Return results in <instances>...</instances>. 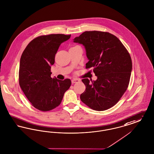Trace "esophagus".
<instances>
[{
    "label": "esophagus",
    "mask_w": 154,
    "mask_h": 154,
    "mask_svg": "<svg viewBox=\"0 0 154 154\" xmlns=\"http://www.w3.org/2000/svg\"><path fill=\"white\" fill-rule=\"evenodd\" d=\"M72 83H78L79 82H80L79 79H76V78H73V79H72Z\"/></svg>",
    "instance_id": "34e87169"
}]
</instances>
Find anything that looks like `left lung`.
I'll use <instances>...</instances> for the list:
<instances>
[{
	"instance_id": "left-lung-1",
	"label": "left lung",
	"mask_w": 154,
	"mask_h": 154,
	"mask_svg": "<svg viewBox=\"0 0 154 154\" xmlns=\"http://www.w3.org/2000/svg\"><path fill=\"white\" fill-rule=\"evenodd\" d=\"M82 44L89 61L86 68L93 69L97 80L82 81L86 90L81 101L96 111H105L115 105L128 89L132 62L128 50L112 34L86 31L73 39Z\"/></svg>"
}]
</instances>
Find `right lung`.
Returning a JSON list of instances; mask_svg holds the SVG:
<instances>
[{"label": "right lung", "mask_w": 154, "mask_h": 154, "mask_svg": "<svg viewBox=\"0 0 154 154\" xmlns=\"http://www.w3.org/2000/svg\"><path fill=\"white\" fill-rule=\"evenodd\" d=\"M71 35L51 34L36 38L25 49L20 62L19 83L32 105L42 111L56 108L71 85L69 79L51 77V66L60 45Z\"/></svg>", "instance_id": "add662e5"}]
</instances>
